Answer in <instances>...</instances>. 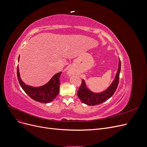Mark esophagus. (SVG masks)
Segmentation results:
<instances>
[{"mask_svg":"<svg viewBox=\"0 0 147 147\" xmlns=\"http://www.w3.org/2000/svg\"><path fill=\"white\" fill-rule=\"evenodd\" d=\"M69 75H72V70H69Z\"/></svg>","mask_w":147,"mask_h":147,"instance_id":"obj_1","label":"esophagus"}]
</instances>
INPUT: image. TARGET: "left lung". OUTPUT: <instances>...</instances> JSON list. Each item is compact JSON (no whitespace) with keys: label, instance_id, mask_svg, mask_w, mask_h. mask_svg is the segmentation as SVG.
<instances>
[{"label":"left lung","instance_id":"obj_1","mask_svg":"<svg viewBox=\"0 0 147 147\" xmlns=\"http://www.w3.org/2000/svg\"><path fill=\"white\" fill-rule=\"evenodd\" d=\"M120 70H121V61L119 59L118 69L116 77H115L113 83L111 84V85L105 91L100 93H94L89 90L86 86L85 82L83 80L80 86L77 91V96L79 99L81 100L83 103L88 105L100 104L102 102L108 100L113 95L115 92L117 90L119 83Z\"/></svg>","mask_w":147,"mask_h":147}]
</instances>
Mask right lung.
I'll return each instance as SVG.
<instances>
[{
  "mask_svg": "<svg viewBox=\"0 0 147 147\" xmlns=\"http://www.w3.org/2000/svg\"><path fill=\"white\" fill-rule=\"evenodd\" d=\"M20 57V56H19ZM18 57V61H19ZM62 72L57 73L53 76L48 83L40 87H32L26 85L21 80L18 66L17 67V77L20 86L31 99L42 103H48L56 98L59 92V78Z\"/></svg>",
  "mask_w": 147,
  "mask_h": 147,
  "instance_id": "add662e5",
  "label": "right lung"
}]
</instances>
